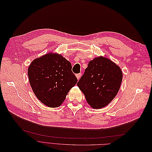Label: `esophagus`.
<instances>
[{"label": "esophagus", "mask_w": 152, "mask_h": 152, "mask_svg": "<svg viewBox=\"0 0 152 152\" xmlns=\"http://www.w3.org/2000/svg\"><path fill=\"white\" fill-rule=\"evenodd\" d=\"M81 75H82L81 73H78V74H76V77H77V79H78V80H79V79H80V78Z\"/></svg>", "instance_id": "34e87169"}]
</instances>
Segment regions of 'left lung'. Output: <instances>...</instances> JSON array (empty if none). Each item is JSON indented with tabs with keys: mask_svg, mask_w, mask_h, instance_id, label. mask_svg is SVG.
Returning a JSON list of instances; mask_svg holds the SVG:
<instances>
[{
	"mask_svg": "<svg viewBox=\"0 0 152 152\" xmlns=\"http://www.w3.org/2000/svg\"><path fill=\"white\" fill-rule=\"evenodd\" d=\"M122 80L121 68L110 59L100 56L89 61L77 86L91 107L99 109L115 97Z\"/></svg>",
	"mask_w": 152,
	"mask_h": 152,
	"instance_id": "left-lung-1",
	"label": "left lung"
}]
</instances>
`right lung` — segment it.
Instances as JSON below:
<instances>
[{"mask_svg":"<svg viewBox=\"0 0 152 152\" xmlns=\"http://www.w3.org/2000/svg\"><path fill=\"white\" fill-rule=\"evenodd\" d=\"M28 75L36 97L50 108L59 107L78 80L70 62L56 53L34 59L28 67Z\"/></svg>","mask_w":152,"mask_h":152,"instance_id":"1","label":"right lung"}]
</instances>
